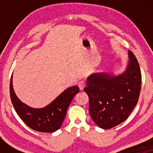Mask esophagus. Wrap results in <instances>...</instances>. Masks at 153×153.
Listing matches in <instances>:
<instances>
[{
    "label": "esophagus",
    "mask_w": 153,
    "mask_h": 153,
    "mask_svg": "<svg viewBox=\"0 0 153 153\" xmlns=\"http://www.w3.org/2000/svg\"><path fill=\"white\" fill-rule=\"evenodd\" d=\"M78 85H79V88H80V90H83V88H84L85 85V82L83 80L79 81V82L78 83Z\"/></svg>",
    "instance_id": "34e87169"
}]
</instances>
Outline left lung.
Instances as JSON below:
<instances>
[{
    "mask_svg": "<svg viewBox=\"0 0 153 153\" xmlns=\"http://www.w3.org/2000/svg\"><path fill=\"white\" fill-rule=\"evenodd\" d=\"M129 65L118 76L93 74L83 90L89 97V112L95 124L111 129L128 118L139 100L141 73L138 60L128 50Z\"/></svg>",
    "mask_w": 153,
    "mask_h": 153,
    "instance_id": "8db88e82",
    "label": "left lung"
}]
</instances>
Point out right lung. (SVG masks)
<instances>
[{"label": "right lung", "instance_id": "1", "mask_svg": "<svg viewBox=\"0 0 153 153\" xmlns=\"http://www.w3.org/2000/svg\"><path fill=\"white\" fill-rule=\"evenodd\" d=\"M79 92L74 85L62 92L51 103L42 108H33L22 103L16 97L10 79V98L16 114L27 126L41 132H53L62 125L73 97Z\"/></svg>", "mask_w": 153, "mask_h": 153}]
</instances>
